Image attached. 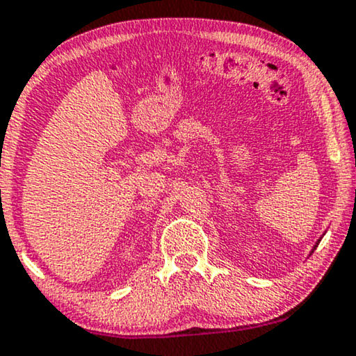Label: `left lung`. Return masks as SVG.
I'll return each instance as SVG.
<instances>
[{"label":"left lung","instance_id":"8db88e82","mask_svg":"<svg viewBox=\"0 0 356 356\" xmlns=\"http://www.w3.org/2000/svg\"><path fill=\"white\" fill-rule=\"evenodd\" d=\"M323 235H325V234H323ZM321 238H323V237H319V241H318L316 243H314V247H313V249H311V252H314V249H316V247H318V243L321 242Z\"/></svg>","mask_w":356,"mask_h":356}]
</instances>
